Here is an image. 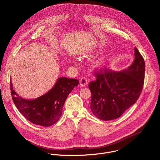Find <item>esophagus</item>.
Returning a JSON list of instances; mask_svg holds the SVG:
<instances>
[{
  "label": "esophagus",
  "mask_w": 160,
  "mask_h": 160,
  "mask_svg": "<svg viewBox=\"0 0 160 160\" xmlns=\"http://www.w3.org/2000/svg\"><path fill=\"white\" fill-rule=\"evenodd\" d=\"M80 85L82 86V87L85 86L87 84V78L85 77H82L80 79Z\"/></svg>",
  "instance_id": "1"
}]
</instances>
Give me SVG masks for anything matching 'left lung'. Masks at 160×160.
Instances as JSON below:
<instances>
[{
    "instance_id": "obj_1",
    "label": "left lung",
    "mask_w": 160,
    "mask_h": 160,
    "mask_svg": "<svg viewBox=\"0 0 160 160\" xmlns=\"http://www.w3.org/2000/svg\"><path fill=\"white\" fill-rule=\"evenodd\" d=\"M96 80L90 82V110L100 120L108 121L120 117L136 102L143 88L145 62L136 48L133 62L123 71L104 68L95 72Z\"/></svg>"
}]
</instances>
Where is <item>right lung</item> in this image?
<instances>
[{
    "label": "right lung",
    "mask_w": 160,
    "mask_h": 160,
    "mask_svg": "<svg viewBox=\"0 0 160 160\" xmlns=\"http://www.w3.org/2000/svg\"><path fill=\"white\" fill-rule=\"evenodd\" d=\"M78 83L77 79L60 77L48 92L33 100L19 96L13 89L11 80L10 89L12 101L22 116L35 125L49 127L61 117L68 96Z\"/></svg>",
    "instance_id": "1"
}]
</instances>
